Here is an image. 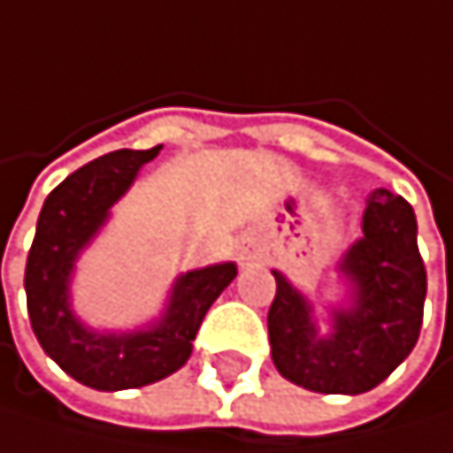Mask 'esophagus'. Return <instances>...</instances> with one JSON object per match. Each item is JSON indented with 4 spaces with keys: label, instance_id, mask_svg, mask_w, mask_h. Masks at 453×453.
Instances as JSON below:
<instances>
[{
    "label": "esophagus",
    "instance_id": "34e87169",
    "mask_svg": "<svg viewBox=\"0 0 453 453\" xmlns=\"http://www.w3.org/2000/svg\"><path fill=\"white\" fill-rule=\"evenodd\" d=\"M239 257H242V260H252V247H250V244H242V247H239Z\"/></svg>",
    "mask_w": 453,
    "mask_h": 453
}]
</instances>
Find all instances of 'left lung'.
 Segmentation results:
<instances>
[{
  "label": "left lung",
  "mask_w": 453,
  "mask_h": 453,
  "mask_svg": "<svg viewBox=\"0 0 453 453\" xmlns=\"http://www.w3.org/2000/svg\"><path fill=\"white\" fill-rule=\"evenodd\" d=\"M413 206L378 187L367 196L361 236L342 252L345 296L326 304V326L304 290L272 269L277 296L269 345L277 372L318 394H364L403 364L421 332L426 272Z\"/></svg>",
  "instance_id": "1"
}]
</instances>
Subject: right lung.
<instances>
[{
	"label": "right lung",
	"instance_id": "1",
	"mask_svg": "<svg viewBox=\"0 0 453 453\" xmlns=\"http://www.w3.org/2000/svg\"><path fill=\"white\" fill-rule=\"evenodd\" d=\"M160 149H119L70 173L45 198L27 257L24 288L37 342L70 378L97 391L149 386L181 370L209 307L236 277L234 260L179 274L163 312L138 328H92L73 310L78 257Z\"/></svg>",
	"mask_w": 453,
	"mask_h": 453
}]
</instances>
